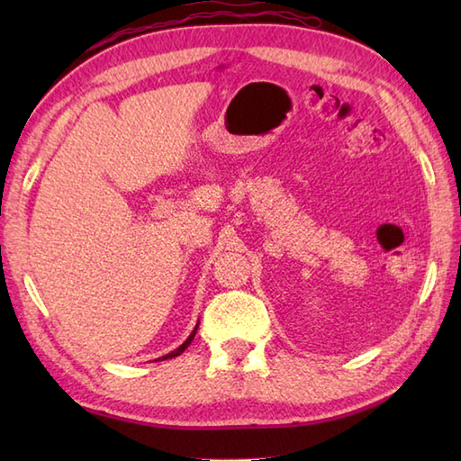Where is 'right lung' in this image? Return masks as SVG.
I'll return each mask as SVG.
<instances>
[{"label": "right lung", "instance_id": "1", "mask_svg": "<svg viewBox=\"0 0 461 461\" xmlns=\"http://www.w3.org/2000/svg\"><path fill=\"white\" fill-rule=\"evenodd\" d=\"M195 330H198V327H195L194 330H192V335L188 337V339H185V342H184V345H180L178 348H176V350H172L170 352V355H166V357H162V360H166V358H172V357H178V355H182V352L185 350V348H188V345H190V342L194 340V335H195ZM160 360V358H158Z\"/></svg>", "mask_w": 461, "mask_h": 461}]
</instances>
